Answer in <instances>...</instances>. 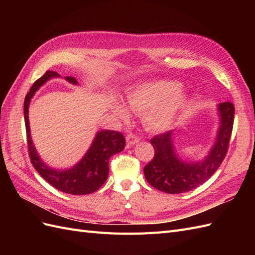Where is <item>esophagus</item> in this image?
<instances>
[{
  "instance_id": "obj_1",
  "label": "esophagus",
  "mask_w": 255,
  "mask_h": 255,
  "mask_svg": "<svg viewBox=\"0 0 255 255\" xmlns=\"http://www.w3.org/2000/svg\"><path fill=\"white\" fill-rule=\"evenodd\" d=\"M139 140H140L139 137L136 136L135 134L130 133V134L127 135V143H128V145H134L135 143H137Z\"/></svg>"
}]
</instances>
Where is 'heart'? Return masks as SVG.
Listing matches in <instances>:
<instances>
[{"label": "heart", "mask_w": 255, "mask_h": 255, "mask_svg": "<svg viewBox=\"0 0 255 255\" xmlns=\"http://www.w3.org/2000/svg\"><path fill=\"white\" fill-rule=\"evenodd\" d=\"M173 81H151L137 85L127 95V105L137 114H142L144 125L153 130L171 128L188 101L187 94ZM114 111L121 119H128L127 107L116 103Z\"/></svg>", "instance_id": "heart-1"}]
</instances>
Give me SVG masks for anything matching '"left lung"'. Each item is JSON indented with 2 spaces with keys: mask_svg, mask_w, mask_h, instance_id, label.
<instances>
[{
  "mask_svg": "<svg viewBox=\"0 0 255 255\" xmlns=\"http://www.w3.org/2000/svg\"><path fill=\"white\" fill-rule=\"evenodd\" d=\"M220 126L216 141L208 155L202 160L183 161L174 150L173 130L156 135L150 140L153 145V159L143 168L148 183L167 194H182L206 182L225 159L233 129L234 105L223 102L218 105Z\"/></svg>",
  "mask_w": 255,
  "mask_h": 255,
  "instance_id": "obj_1",
  "label": "left lung"
}]
</instances>
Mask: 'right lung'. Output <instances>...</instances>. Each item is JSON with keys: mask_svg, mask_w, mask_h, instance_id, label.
Instances as JSON below:
<instances>
[{"mask_svg": "<svg viewBox=\"0 0 255 255\" xmlns=\"http://www.w3.org/2000/svg\"><path fill=\"white\" fill-rule=\"evenodd\" d=\"M52 78H59V74L54 71H47L39 80H37L24 100V121L26 128L27 148L29 158L34 168L43 179L56 189L71 195H88L98 190L109 176V161L116 153L121 152L126 146V139L120 132L104 129L97 133L90 148L78 164L67 170H56L50 168L41 160L33 144L30 137L28 122V106L30 99L40 86ZM66 80L71 84L78 85L76 79L66 76Z\"/></svg>", "mask_w": 255, "mask_h": 255, "instance_id": "obj_1", "label": "right lung"}]
</instances>
